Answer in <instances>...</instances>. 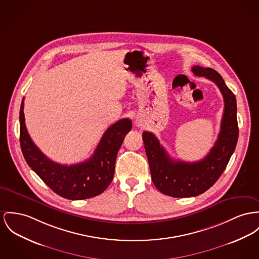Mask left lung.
I'll list each match as a JSON object with an SVG mask.
<instances>
[{
    "instance_id": "obj_1",
    "label": "left lung",
    "mask_w": 259,
    "mask_h": 259,
    "mask_svg": "<svg viewBox=\"0 0 259 259\" xmlns=\"http://www.w3.org/2000/svg\"><path fill=\"white\" fill-rule=\"evenodd\" d=\"M191 70L195 75L213 81L224 98L221 131L209 153L202 160L192 163L174 160L152 133L145 131L142 134L154 186L162 193L180 198L199 195L217 182L235 151L239 138L236 96L226 85L223 77L210 68L193 66Z\"/></svg>"
}]
</instances>
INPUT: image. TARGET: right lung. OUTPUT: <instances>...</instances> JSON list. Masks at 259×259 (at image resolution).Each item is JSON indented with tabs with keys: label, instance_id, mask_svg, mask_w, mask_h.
Segmentation results:
<instances>
[{
	"label": "right lung",
	"instance_id": "obj_1",
	"mask_svg": "<svg viewBox=\"0 0 259 259\" xmlns=\"http://www.w3.org/2000/svg\"><path fill=\"white\" fill-rule=\"evenodd\" d=\"M23 106L22 99L19 139L28 166L53 191L64 198L80 200L101 194L113 180L117 154L124 137L132 130V121L121 119L113 123L104 133L93 155L84 162L68 166L50 160L35 145L25 125Z\"/></svg>",
	"mask_w": 259,
	"mask_h": 259
}]
</instances>
